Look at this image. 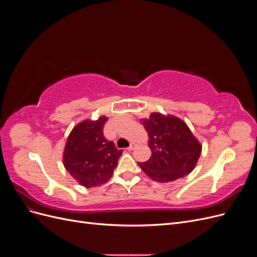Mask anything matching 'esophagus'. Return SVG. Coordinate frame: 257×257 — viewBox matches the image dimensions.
Returning <instances> with one entry per match:
<instances>
[{
    "label": "esophagus",
    "instance_id": "1",
    "mask_svg": "<svg viewBox=\"0 0 257 257\" xmlns=\"http://www.w3.org/2000/svg\"><path fill=\"white\" fill-rule=\"evenodd\" d=\"M134 148H135V145H134V144H131L130 147L127 148V150H128V151H132V150H134Z\"/></svg>",
    "mask_w": 257,
    "mask_h": 257
}]
</instances>
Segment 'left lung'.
Segmentation results:
<instances>
[{
  "instance_id": "1",
  "label": "left lung",
  "mask_w": 257,
  "mask_h": 257,
  "mask_svg": "<svg viewBox=\"0 0 257 257\" xmlns=\"http://www.w3.org/2000/svg\"><path fill=\"white\" fill-rule=\"evenodd\" d=\"M142 124L149 135L150 159L138 163L157 182H170L189 175L200 157L201 146L186 124L174 115L154 112Z\"/></svg>"
}]
</instances>
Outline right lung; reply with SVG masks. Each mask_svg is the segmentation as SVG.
Instances as JSON below:
<instances>
[{
  "mask_svg": "<svg viewBox=\"0 0 257 257\" xmlns=\"http://www.w3.org/2000/svg\"><path fill=\"white\" fill-rule=\"evenodd\" d=\"M106 116L85 120L73 128L64 149L63 163L67 172L85 188L105 183L118 165L122 150L107 141L103 130Z\"/></svg>",
  "mask_w": 257,
  "mask_h": 257,
  "instance_id": "obj_1",
  "label": "right lung"
}]
</instances>
